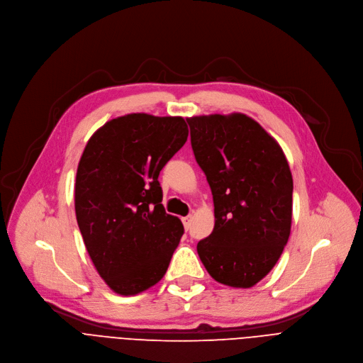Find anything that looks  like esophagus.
Masks as SVG:
<instances>
[{"label": "esophagus", "mask_w": 363, "mask_h": 363, "mask_svg": "<svg viewBox=\"0 0 363 363\" xmlns=\"http://www.w3.org/2000/svg\"><path fill=\"white\" fill-rule=\"evenodd\" d=\"M189 222H191V216L182 217V223H184V228H185V230H188V228H189Z\"/></svg>", "instance_id": "34e87169"}]
</instances>
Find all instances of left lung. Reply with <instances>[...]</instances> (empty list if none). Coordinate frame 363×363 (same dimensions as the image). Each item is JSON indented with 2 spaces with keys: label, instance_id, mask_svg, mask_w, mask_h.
Instances as JSON below:
<instances>
[{
  "label": "left lung",
  "instance_id": "obj_1",
  "mask_svg": "<svg viewBox=\"0 0 363 363\" xmlns=\"http://www.w3.org/2000/svg\"><path fill=\"white\" fill-rule=\"evenodd\" d=\"M186 121L214 203V229L197 252L216 281L252 287L272 272L291 235V167L279 143L244 113Z\"/></svg>",
  "mask_w": 363,
  "mask_h": 363
}]
</instances>
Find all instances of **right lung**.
I'll return each mask as SVG.
<instances>
[{
  "mask_svg": "<svg viewBox=\"0 0 363 363\" xmlns=\"http://www.w3.org/2000/svg\"><path fill=\"white\" fill-rule=\"evenodd\" d=\"M181 116L128 113L87 141L74 206L86 250L118 295L147 291L164 276L184 226L162 206L163 166L186 141Z\"/></svg>",
  "mask_w": 363,
  "mask_h": 363,
  "instance_id": "add662e5",
  "label": "right lung"
}]
</instances>
